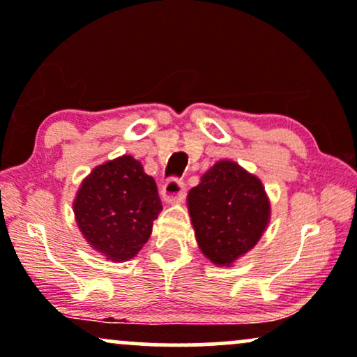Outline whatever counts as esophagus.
<instances>
[{"label": "esophagus", "mask_w": 357, "mask_h": 357, "mask_svg": "<svg viewBox=\"0 0 357 357\" xmlns=\"http://www.w3.org/2000/svg\"><path fill=\"white\" fill-rule=\"evenodd\" d=\"M161 198L162 202L174 204V203H181L184 198V184L179 179H169L166 181L165 186L161 190Z\"/></svg>", "instance_id": "34e87169"}]
</instances>
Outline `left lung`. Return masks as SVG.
I'll return each instance as SVG.
<instances>
[{"instance_id":"obj_1","label":"left lung","mask_w":357,"mask_h":357,"mask_svg":"<svg viewBox=\"0 0 357 357\" xmlns=\"http://www.w3.org/2000/svg\"><path fill=\"white\" fill-rule=\"evenodd\" d=\"M188 211L199 250L216 267H231L270 223L265 186L230 159L213 165L188 192Z\"/></svg>"}]
</instances>
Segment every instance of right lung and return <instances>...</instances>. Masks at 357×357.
Wrapping results in <instances>:
<instances>
[{
  "instance_id": "obj_1",
  "label": "right lung",
  "mask_w": 357,
  "mask_h": 357,
  "mask_svg": "<svg viewBox=\"0 0 357 357\" xmlns=\"http://www.w3.org/2000/svg\"><path fill=\"white\" fill-rule=\"evenodd\" d=\"M161 211L155 181L127 154L93 167L73 199L82 236L110 261L136 257Z\"/></svg>"
}]
</instances>
